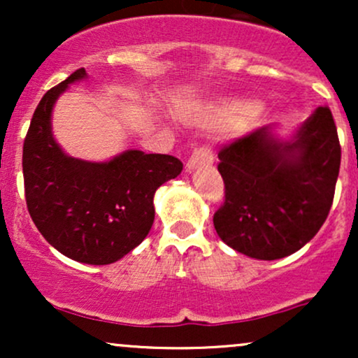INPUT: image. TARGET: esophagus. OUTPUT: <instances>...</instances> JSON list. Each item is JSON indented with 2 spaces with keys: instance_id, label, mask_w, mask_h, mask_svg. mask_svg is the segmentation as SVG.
<instances>
[{
  "instance_id": "esophagus-1",
  "label": "esophagus",
  "mask_w": 358,
  "mask_h": 358,
  "mask_svg": "<svg viewBox=\"0 0 358 358\" xmlns=\"http://www.w3.org/2000/svg\"><path fill=\"white\" fill-rule=\"evenodd\" d=\"M212 162H213L212 151L208 150L207 146L196 148V150L192 153L190 158H188L187 171H193V170H196V168L208 165V163H212Z\"/></svg>"
}]
</instances>
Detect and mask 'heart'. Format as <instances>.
<instances>
[{
  "label": "heart",
  "instance_id": "heart-1",
  "mask_svg": "<svg viewBox=\"0 0 358 358\" xmlns=\"http://www.w3.org/2000/svg\"><path fill=\"white\" fill-rule=\"evenodd\" d=\"M242 116L248 121H254L261 116V108L245 99H222L185 114L188 121L200 126H222Z\"/></svg>",
  "mask_w": 358,
  "mask_h": 358
}]
</instances>
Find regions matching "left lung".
Returning <instances> with one entry per match:
<instances>
[{
	"instance_id": "8db88e82",
	"label": "left lung",
	"mask_w": 358,
	"mask_h": 358,
	"mask_svg": "<svg viewBox=\"0 0 358 358\" xmlns=\"http://www.w3.org/2000/svg\"><path fill=\"white\" fill-rule=\"evenodd\" d=\"M331 110L316 108L289 139L264 126L219 153L225 202L213 215L219 237L245 256L274 261L296 252L327 220L340 171Z\"/></svg>"
}]
</instances>
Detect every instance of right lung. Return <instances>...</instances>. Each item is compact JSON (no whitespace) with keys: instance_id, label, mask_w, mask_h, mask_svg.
Listing matches in <instances>:
<instances>
[{"instance_id":"obj_1","label":"right lung","mask_w":358,"mask_h":358,"mask_svg":"<svg viewBox=\"0 0 358 358\" xmlns=\"http://www.w3.org/2000/svg\"><path fill=\"white\" fill-rule=\"evenodd\" d=\"M79 69L36 106L23 143L24 196L40 234L64 256L84 264H113L145 241L155 220V192L176 178L183 163L170 155L126 150L108 162L69 156L52 133L53 106Z\"/></svg>"}]
</instances>
